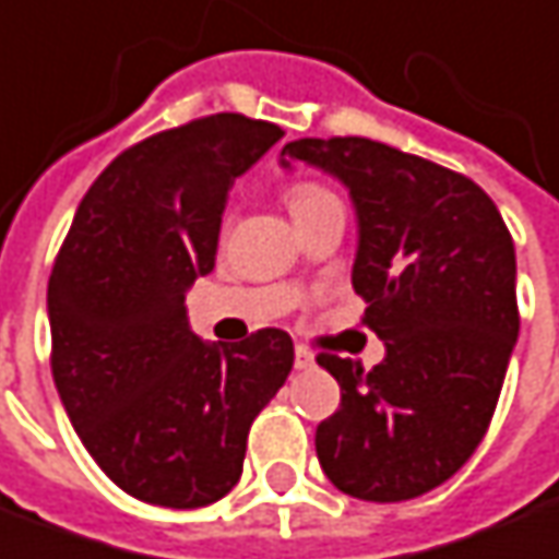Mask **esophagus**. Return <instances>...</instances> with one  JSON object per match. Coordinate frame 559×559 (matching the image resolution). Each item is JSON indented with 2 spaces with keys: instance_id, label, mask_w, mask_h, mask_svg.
Returning <instances> with one entry per match:
<instances>
[{
  "instance_id": "34e87169",
  "label": "esophagus",
  "mask_w": 559,
  "mask_h": 559,
  "mask_svg": "<svg viewBox=\"0 0 559 559\" xmlns=\"http://www.w3.org/2000/svg\"><path fill=\"white\" fill-rule=\"evenodd\" d=\"M295 367H298V370H310V367H316V358H312V352L307 349V346H298V349H295Z\"/></svg>"
}]
</instances>
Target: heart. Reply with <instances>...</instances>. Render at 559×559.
Masks as SVG:
<instances>
[{
  "instance_id": "obj_1",
  "label": "heart",
  "mask_w": 559,
  "mask_h": 559,
  "mask_svg": "<svg viewBox=\"0 0 559 559\" xmlns=\"http://www.w3.org/2000/svg\"><path fill=\"white\" fill-rule=\"evenodd\" d=\"M283 198H286V204L295 219H300V216H307L312 210H319L324 207V204L336 201L334 192H331L328 186L316 183V180H295V183H288L286 189H283Z\"/></svg>"
}]
</instances>
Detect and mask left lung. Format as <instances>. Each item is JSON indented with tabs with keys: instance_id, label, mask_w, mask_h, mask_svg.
Segmentation results:
<instances>
[{
	"instance_id": "1",
	"label": "left lung",
	"mask_w": 559,
	"mask_h": 559,
	"mask_svg": "<svg viewBox=\"0 0 559 559\" xmlns=\"http://www.w3.org/2000/svg\"><path fill=\"white\" fill-rule=\"evenodd\" d=\"M283 156L349 189L352 286L385 343L373 370L316 358L340 382V409L316 427L319 463L358 500L421 497L473 457L497 409L521 328L512 235L469 177L370 138H300Z\"/></svg>"
}]
</instances>
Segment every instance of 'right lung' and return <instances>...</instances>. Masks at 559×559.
<instances>
[{
	"mask_svg": "<svg viewBox=\"0 0 559 559\" xmlns=\"http://www.w3.org/2000/svg\"><path fill=\"white\" fill-rule=\"evenodd\" d=\"M283 134L243 114L150 134L98 174L59 247L47 283L53 382L93 461L134 500H223L249 427L292 373L286 331L207 346L186 319V288L216 261L228 189Z\"/></svg>",
	"mask_w": 559,
	"mask_h": 559,
	"instance_id": "obj_1",
	"label": "right lung"
}]
</instances>
